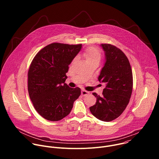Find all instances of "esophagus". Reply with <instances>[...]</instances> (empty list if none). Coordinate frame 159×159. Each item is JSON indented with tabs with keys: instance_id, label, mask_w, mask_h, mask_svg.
<instances>
[{
	"instance_id": "esophagus-1",
	"label": "esophagus",
	"mask_w": 159,
	"mask_h": 159,
	"mask_svg": "<svg viewBox=\"0 0 159 159\" xmlns=\"http://www.w3.org/2000/svg\"><path fill=\"white\" fill-rule=\"evenodd\" d=\"M89 94V92L87 91V90H84V89L82 90V91H81V94H82V96H85L88 95Z\"/></svg>"
}]
</instances>
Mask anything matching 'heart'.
Segmentation results:
<instances>
[{"label": "heart", "mask_w": 159, "mask_h": 159, "mask_svg": "<svg viewBox=\"0 0 159 159\" xmlns=\"http://www.w3.org/2000/svg\"><path fill=\"white\" fill-rule=\"evenodd\" d=\"M84 57L87 61L93 60H99L101 58V53L99 50L94 47L87 48L84 52Z\"/></svg>", "instance_id": "1"}]
</instances>
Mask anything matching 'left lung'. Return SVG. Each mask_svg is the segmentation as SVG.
<instances>
[{"label":"left lung","mask_w":159,"mask_h":159,"mask_svg":"<svg viewBox=\"0 0 159 159\" xmlns=\"http://www.w3.org/2000/svg\"><path fill=\"white\" fill-rule=\"evenodd\" d=\"M106 62L98 80L106 84L102 95L96 93V104L90 107L92 114L99 120L111 121L118 118L129 103L133 90V74L125 54L111 44H101Z\"/></svg>","instance_id":"obj_1"}]
</instances>
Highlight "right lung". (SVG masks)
I'll return each instance as SVG.
<instances>
[{"mask_svg":"<svg viewBox=\"0 0 159 159\" xmlns=\"http://www.w3.org/2000/svg\"><path fill=\"white\" fill-rule=\"evenodd\" d=\"M82 44L53 43L34 57L28 73L29 96L36 111L48 121L69 115L81 92L65 83L69 65L80 51Z\"/></svg>","mask_w":159,"mask_h":159,"instance_id":"1","label":"right lung"}]
</instances>
